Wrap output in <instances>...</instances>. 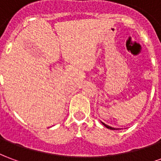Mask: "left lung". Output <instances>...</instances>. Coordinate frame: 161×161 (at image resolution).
<instances>
[{"instance_id": "obj_1", "label": "left lung", "mask_w": 161, "mask_h": 161, "mask_svg": "<svg viewBox=\"0 0 161 161\" xmlns=\"http://www.w3.org/2000/svg\"><path fill=\"white\" fill-rule=\"evenodd\" d=\"M103 124L104 125L105 127L107 128H108V129H112V130H115V129H117V128H112V127H110V126H108V125H106L105 123H103V122H102Z\"/></svg>"}]
</instances>
